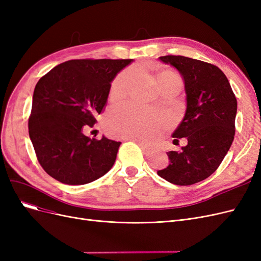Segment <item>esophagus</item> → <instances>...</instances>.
I'll use <instances>...</instances> for the list:
<instances>
[{
  "instance_id": "esophagus-1",
  "label": "esophagus",
  "mask_w": 261,
  "mask_h": 261,
  "mask_svg": "<svg viewBox=\"0 0 261 261\" xmlns=\"http://www.w3.org/2000/svg\"><path fill=\"white\" fill-rule=\"evenodd\" d=\"M127 140H135V139H127ZM136 143H138V145L140 146V148H141V150H143L144 151V153L146 154V155H149L150 153H152V151L153 150L150 148V147H148L147 145H145V144H143V143H139V141H137V140H135Z\"/></svg>"
}]
</instances>
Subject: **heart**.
I'll return each mask as SVG.
<instances>
[{
  "mask_svg": "<svg viewBox=\"0 0 261 261\" xmlns=\"http://www.w3.org/2000/svg\"><path fill=\"white\" fill-rule=\"evenodd\" d=\"M132 77V70L124 69L118 74L110 87V99L118 101L125 97L128 83ZM178 78V75L170 69L162 70L159 74L160 85ZM169 124L168 120L151 110L127 106L118 111L110 114L106 120L107 129L115 137L135 139L144 143H152L159 138L161 133Z\"/></svg>",
  "mask_w": 261,
  "mask_h": 261,
  "instance_id": "b5f03b06",
  "label": "heart"
}]
</instances>
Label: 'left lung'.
Here are the masks:
<instances>
[{"label": "left lung", "instance_id": "left-lung-1", "mask_svg": "<svg viewBox=\"0 0 261 261\" xmlns=\"http://www.w3.org/2000/svg\"><path fill=\"white\" fill-rule=\"evenodd\" d=\"M183 77L186 112L173 133L186 137L180 151H169L170 164L158 175L179 186L198 183L209 177L224 159L235 135L238 101L226 76L218 66L181 55L160 57Z\"/></svg>", "mask_w": 261, "mask_h": 261}]
</instances>
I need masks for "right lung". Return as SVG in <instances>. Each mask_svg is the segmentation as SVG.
Instances as JSON below:
<instances>
[{
    "label": "right lung",
    "mask_w": 261,
    "mask_h": 261,
    "mask_svg": "<svg viewBox=\"0 0 261 261\" xmlns=\"http://www.w3.org/2000/svg\"><path fill=\"white\" fill-rule=\"evenodd\" d=\"M132 60H70L37 83L28 121L37 159L50 176L67 185H84L108 173L120 141L84 135L107 105L117 73Z\"/></svg>",
    "instance_id": "right-lung-1"
}]
</instances>
